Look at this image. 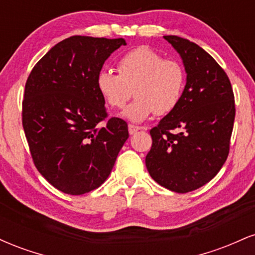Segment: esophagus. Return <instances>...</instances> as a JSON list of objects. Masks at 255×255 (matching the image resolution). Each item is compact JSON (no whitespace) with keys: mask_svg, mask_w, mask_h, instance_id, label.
<instances>
[{"mask_svg":"<svg viewBox=\"0 0 255 255\" xmlns=\"http://www.w3.org/2000/svg\"><path fill=\"white\" fill-rule=\"evenodd\" d=\"M140 129H141V128L137 127V126H134V125H129V126H128V131H129L130 135H133V134H135L136 131L140 130Z\"/></svg>","mask_w":255,"mask_h":255,"instance_id":"34e87169","label":"esophagus"}]
</instances>
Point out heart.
Masks as SVG:
<instances>
[{
  "mask_svg": "<svg viewBox=\"0 0 255 255\" xmlns=\"http://www.w3.org/2000/svg\"><path fill=\"white\" fill-rule=\"evenodd\" d=\"M118 72L101 71L96 85L105 103L115 109L125 107L134 90L135 101L122 114L129 121L139 124L153 114L168 115L180 103L186 75L177 61L164 60L153 49L139 46L120 58Z\"/></svg>",
  "mask_w": 255,
  "mask_h": 255,
  "instance_id": "b5f03b06",
  "label": "heart"
}]
</instances>
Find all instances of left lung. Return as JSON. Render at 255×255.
Returning a JSON list of instances; mask_svg holds the SVG:
<instances>
[{
	"instance_id": "8db88e82",
	"label": "left lung",
	"mask_w": 255,
	"mask_h": 255,
	"mask_svg": "<svg viewBox=\"0 0 255 255\" xmlns=\"http://www.w3.org/2000/svg\"><path fill=\"white\" fill-rule=\"evenodd\" d=\"M164 39L182 58L186 86L175 110L150 130L145 162L157 183L187 193L211 181L227 160L235 101L229 78L211 55L184 38Z\"/></svg>"
}]
</instances>
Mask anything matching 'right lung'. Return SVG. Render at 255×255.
<instances>
[{
	"instance_id": "right-lung-1",
	"label": "right lung",
	"mask_w": 255,
	"mask_h": 255,
	"mask_svg": "<svg viewBox=\"0 0 255 255\" xmlns=\"http://www.w3.org/2000/svg\"><path fill=\"white\" fill-rule=\"evenodd\" d=\"M124 38L73 36L57 43L28 75L22 127L38 171L58 191L80 195L110 175L128 139L124 120L111 118L96 79Z\"/></svg>"
}]
</instances>
